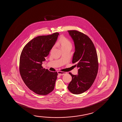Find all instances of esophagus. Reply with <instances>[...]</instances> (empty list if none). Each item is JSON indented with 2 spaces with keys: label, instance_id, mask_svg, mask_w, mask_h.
<instances>
[{
  "label": "esophagus",
  "instance_id": "34e87169",
  "mask_svg": "<svg viewBox=\"0 0 122 122\" xmlns=\"http://www.w3.org/2000/svg\"><path fill=\"white\" fill-rule=\"evenodd\" d=\"M57 73L59 75H63L67 73V72H61V71H58L57 72Z\"/></svg>",
  "mask_w": 122,
  "mask_h": 122
}]
</instances>
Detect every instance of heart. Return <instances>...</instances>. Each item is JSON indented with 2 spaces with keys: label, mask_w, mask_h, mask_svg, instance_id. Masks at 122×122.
Returning a JSON list of instances; mask_svg holds the SVG:
<instances>
[{
  "label": "heart",
  "mask_w": 122,
  "mask_h": 122,
  "mask_svg": "<svg viewBox=\"0 0 122 122\" xmlns=\"http://www.w3.org/2000/svg\"><path fill=\"white\" fill-rule=\"evenodd\" d=\"M59 42L60 44L61 48H63L67 47H72V43L68 39L65 37H60L59 40Z\"/></svg>",
  "instance_id": "heart-1"
}]
</instances>
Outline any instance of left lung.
Wrapping results in <instances>:
<instances>
[{"label":"left lung","mask_w":122,"mask_h":122,"mask_svg":"<svg viewBox=\"0 0 122 122\" xmlns=\"http://www.w3.org/2000/svg\"><path fill=\"white\" fill-rule=\"evenodd\" d=\"M68 32L75 47L72 62L78 70L77 75L69 73L72 79L67 87L72 93L77 95L88 90L93 83L98 69V58L93 43L87 35L76 30Z\"/></svg>","instance_id":"8db88e82"}]
</instances>
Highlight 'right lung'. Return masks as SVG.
Masks as SVG:
<instances>
[{
    "label": "right lung",
    "mask_w": 122,
    "mask_h": 122,
    "mask_svg": "<svg viewBox=\"0 0 122 122\" xmlns=\"http://www.w3.org/2000/svg\"><path fill=\"white\" fill-rule=\"evenodd\" d=\"M59 34L39 36L25 45L21 54L20 72L25 85L35 93L47 95L53 90L57 72L43 68L42 62L50 53Z\"/></svg>",
    "instance_id": "1"
}]
</instances>
